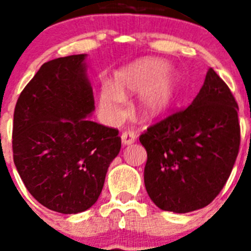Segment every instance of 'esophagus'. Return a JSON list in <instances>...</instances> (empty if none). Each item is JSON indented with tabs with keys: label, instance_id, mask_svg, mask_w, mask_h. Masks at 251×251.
Segmentation results:
<instances>
[{
	"label": "esophagus",
	"instance_id": "1",
	"mask_svg": "<svg viewBox=\"0 0 251 251\" xmlns=\"http://www.w3.org/2000/svg\"><path fill=\"white\" fill-rule=\"evenodd\" d=\"M136 141H137V136L133 132H130V130L122 133V142H123L124 146L132 145V143H134Z\"/></svg>",
	"mask_w": 251,
	"mask_h": 251
}]
</instances>
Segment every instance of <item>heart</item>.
I'll return each instance as SVG.
<instances>
[{
	"label": "heart",
	"mask_w": 251,
	"mask_h": 251,
	"mask_svg": "<svg viewBox=\"0 0 251 251\" xmlns=\"http://www.w3.org/2000/svg\"><path fill=\"white\" fill-rule=\"evenodd\" d=\"M166 70L165 61L143 59L117 73L114 86H101V113L110 121H118L123 117L124 97L141 91L139 112L145 118H156L166 113L174 104L177 90L176 76Z\"/></svg>",
	"instance_id": "1"
}]
</instances>
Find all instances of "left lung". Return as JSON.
Listing matches in <instances>:
<instances>
[{
    "instance_id": "left-lung-1",
    "label": "left lung",
    "mask_w": 251,
    "mask_h": 251,
    "mask_svg": "<svg viewBox=\"0 0 251 251\" xmlns=\"http://www.w3.org/2000/svg\"><path fill=\"white\" fill-rule=\"evenodd\" d=\"M239 106L214 69L191 105L151 124L139 136L147 151L145 185L165 211L211 203L229 179L240 147Z\"/></svg>"
}]
</instances>
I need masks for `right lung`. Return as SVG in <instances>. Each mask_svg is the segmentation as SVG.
<instances>
[{
	"label": "right lung",
	"instance_id": "1",
	"mask_svg": "<svg viewBox=\"0 0 251 251\" xmlns=\"http://www.w3.org/2000/svg\"><path fill=\"white\" fill-rule=\"evenodd\" d=\"M85 55L43 64L17 99L13 162L36 201L60 214L92 207L110 162L121 150L118 129L85 118L94 97Z\"/></svg>",
	"mask_w": 251,
	"mask_h": 251
}]
</instances>
